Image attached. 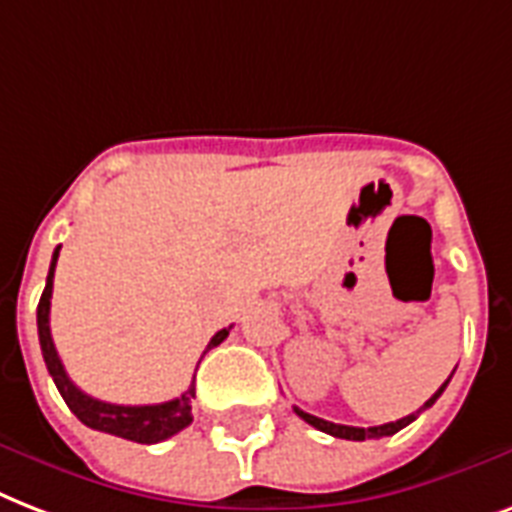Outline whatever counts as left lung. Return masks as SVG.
Instances as JSON below:
<instances>
[{
    "label": "left lung",
    "instance_id": "left-lung-1",
    "mask_svg": "<svg viewBox=\"0 0 512 512\" xmlns=\"http://www.w3.org/2000/svg\"><path fill=\"white\" fill-rule=\"evenodd\" d=\"M451 379V376H449ZM449 379L438 387V392H435L433 398L427 400L425 406L419 408L417 414H408V417L398 419V422H387V425H376V427H350V425H336V422H326V419H320V417H312V414H307V411H301V408L293 406V411L299 414L307 425L312 427H318L320 433H328V435H334V438H344V441H368V438H384V435H395L398 430H403L406 425H411L414 419L425 411V408H430L435 403V400L441 398L443 390H446V384H449Z\"/></svg>",
    "mask_w": 512,
    "mask_h": 512
}]
</instances>
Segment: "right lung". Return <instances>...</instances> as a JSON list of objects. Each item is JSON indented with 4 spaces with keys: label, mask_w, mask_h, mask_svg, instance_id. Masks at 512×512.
<instances>
[{
    "label": "right lung",
    "mask_w": 512,
    "mask_h": 512,
    "mask_svg": "<svg viewBox=\"0 0 512 512\" xmlns=\"http://www.w3.org/2000/svg\"><path fill=\"white\" fill-rule=\"evenodd\" d=\"M58 251H61V245L55 248L53 261H50V272H47L45 291H42V299H39L37 328L39 344H42V358H45L47 371L53 376L55 387H58V392H61L63 400H66V406L74 411V417H77L82 425L93 427V430H101V433L117 435V438H125V441L160 443L165 441V438H170V435L181 433L184 427L192 425L194 379L192 384H189V390H186L181 398H173L168 400V403H154V406H117V403H104V400L85 395L77 384L71 382L61 358H58L53 336H50V296H53V275L55 264H58ZM229 328H221L219 334L208 342L205 352L224 342L229 336ZM205 352H202V355H205ZM197 366H200V363H197Z\"/></svg>",
    "instance_id": "obj_1"
}]
</instances>
